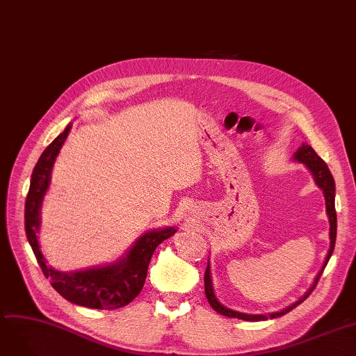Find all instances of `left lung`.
<instances>
[{"label":"left lung","instance_id":"1","mask_svg":"<svg viewBox=\"0 0 356 356\" xmlns=\"http://www.w3.org/2000/svg\"><path fill=\"white\" fill-rule=\"evenodd\" d=\"M293 159L306 165V168L309 169V171L312 172L313 178H314V182L317 184V187L323 191L325 194V200H326V213H327V217H329V223H330V230H329V238H330V246H329V250H327V255L325 258V262L323 265H321V269L317 273L312 286L309 289L307 293H304V296L297 300L296 302H293L291 306L282 309L281 312H275V313H269V314H248V313H241V312H236V310H232L229 307H225L222 302H220L214 294V290H213V281H211V270H210V262L207 264V268H206V274H204V291H206V297L210 302V306L220 314L223 316H227V317H234V318H241V320H246V321H261V320H268V318H275V317H281L284 314H286L289 312H291L294 307H297L298 304H301L304 300H306L312 291L314 290V286L317 285V281L320 278V275L323 274V269L325 266L327 265L332 253H333V249H334V242H336V227H337V222H336V210H334V179L329 171V168L326 165V162L321 159L314 149L307 145V143H302L296 154L293 155Z\"/></svg>","mask_w":356,"mask_h":356}]
</instances>
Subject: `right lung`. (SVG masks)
I'll list each match as a JSON object with an SVG mask.
<instances>
[{
  "label": "right lung",
  "instance_id": "add662e5",
  "mask_svg": "<svg viewBox=\"0 0 356 356\" xmlns=\"http://www.w3.org/2000/svg\"><path fill=\"white\" fill-rule=\"evenodd\" d=\"M71 127L72 124L70 123L44 149L33 169L24 209L27 239L44 277L50 280V284L63 298L88 309L113 310L124 307L142 291L147 275V266L155 249L177 233L178 229L169 226L143 233L129 248L124 257L107 265L71 270V273H63L47 265V259L43 255L38 239L40 230V209L44 194L49 190L54 163Z\"/></svg>",
  "mask_w": 356,
  "mask_h": 356
}]
</instances>
